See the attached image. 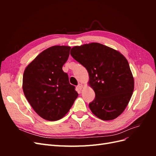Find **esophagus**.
<instances>
[{
    "label": "esophagus",
    "mask_w": 156,
    "mask_h": 156,
    "mask_svg": "<svg viewBox=\"0 0 156 156\" xmlns=\"http://www.w3.org/2000/svg\"><path fill=\"white\" fill-rule=\"evenodd\" d=\"M82 88H83V84H79L77 86V90H79V91L81 90Z\"/></svg>",
    "instance_id": "obj_1"
}]
</instances>
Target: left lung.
I'll use <instances>...</instances> for the list:
<instances>
[{
  "label": "left lung",
  "mask_w": 156,
  "mask_h": 156,
  "mask_svg": "<svg viewBox=\"0 0 156 156\" xmlns=\"http://www.w3.org/2000/svg\"><path fill=\"white\" fill-rule=\"evenodd\" d=\"M70 54L88 72L89 84L96 94L89 103L93 114L103 120L120 115L134 89L127 59L120 52L99 43L75 46Z\"/></svg>",
  "instance_id": "left-lung-1"
}]
</instances>
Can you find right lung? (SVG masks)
Listing matches in <instances>:
<instances>
[{
  "mask_svg": "<svg viewBox=\"0 0 156 156\" xmlns=\"http://www.w3.org/2000/svg\"><path fill=\"white\" fill-rule=\"evenodd\" d=\"M70 49L69 46L51 47L37 55L23 73V90L27 100L45 120L62 119L78 96L62 70Z\"/></svg>",
  "mask_w": 156,
  "mask_h": 156,
  "instance_id": "obj_1",
  "label": "right lung"
}]
</instances>
